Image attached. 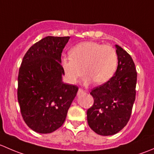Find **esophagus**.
I'll use <instances>...</instances> for the list:
<instances>
[{"label": "esophagus", "mask_w": 154, "mask_h": 154, "mask_svg": "<svg viewBox=\"0 0 154 154\" xmlns=\"http://www.w3.org/2000/svg\"><path fill=\"white\" fill-rule=\"evenodd\" d=\"M84 92H85L84 90L82 89V88H79V89H78V92H77V94H78V95H80V94H83V93H84Z\"/></svg>", "instance_id": "esophagus-1"}]
</instances>
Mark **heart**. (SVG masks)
<instances>
[{
	"label": "heart",
	"mask_w": 154,
	"mask_h": 154,
	"mask_svg": "<svg viewBox=\"0 0 154 154\" xmlns=\"http://www.w3.org/2000/svg\"><path fill=\"white\" fill-rule=\"evenodd\" d=\"M70 56L62 60V67L70 83H75L85 71L86 84L92 81L104 84L112 78L117 69V53L108 45L83 42L71 50Z\"/></svg>",
	"instance_id": "1"
}]
</instances>
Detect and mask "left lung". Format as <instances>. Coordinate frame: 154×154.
<instances>
[{
    "mask_svg": "<svg viewBox=\"0 0 154 154\" xmlns=\"http://www.w3.org/2000/svg\"><path fill=\"white\" fill-rule=\"evenodd\" d=\"M118 67L112 78L90 92L94 103L87 110L90 128L101 136L119 133L127 125L136 99L137 72L130 54L116 45Z\"/></svg>",
    "mask_w": 154,
    "mask_h": 154,
    "instance_id": "obj_1",
    "label": "left lung"
}]
</instances>
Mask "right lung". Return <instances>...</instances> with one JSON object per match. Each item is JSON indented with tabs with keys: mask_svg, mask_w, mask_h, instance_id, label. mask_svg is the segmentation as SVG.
<instances>
[{
	"mask_svg": "<svg viewBox=\"0 0 154 154\" xmlns=\"http://www.w3.org/2000/svg\"><path fill=\"white\" fill-rule=\"evenodd\" d=\"M69 36H47L29 48L18 77V100L24 122L33 131L51 133L64 123L78 91L64 83L61 55Z\"/></svg>",
	"mask_w": 154,
	"mask_h": 154,
	"instance_id": "obj_1",
	"label": "right lung"
}]
</instances>
